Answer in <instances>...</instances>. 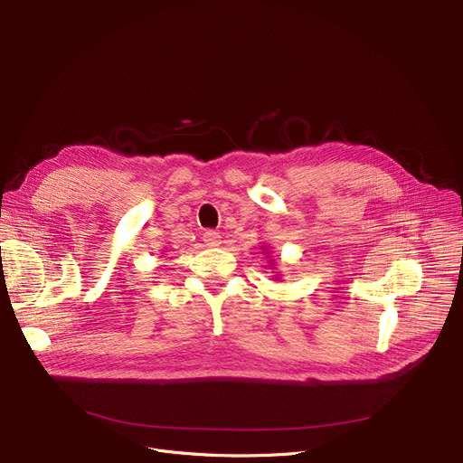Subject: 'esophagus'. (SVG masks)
Here are the masks:
<instances>
[{
    "mask_svg": "<svg viewBox=\"0 0 463 463\" xmlns=\"http://www.w3.org/2000/svg\"><path fill=\"white\" fill-rule=\"evenodd\" d=\"M203 240H204V244H206L208 248H215V246L222 244V234L215 232V231H206V232L203 234Z\"/></svg>",
    "mask_w": 463,
    "mask_h": 463,
    "instance_id": "esophagus-1",
    "label": "esophagus"
}]
</instances>
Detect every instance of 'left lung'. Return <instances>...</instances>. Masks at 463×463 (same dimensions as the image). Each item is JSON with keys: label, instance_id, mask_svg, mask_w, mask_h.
Masks as SVG:
<instances>
[{"label": "left lung", "instance_id": "left-lung-1", "mask_svg": "<svg viewBox=\"0 0 463 463\" xmlns=\"http://www.w3.org/2000/svg\"><path fill=\"white\" fill-rule=\"evenodd\" d=\"M262 248H264V246H262ZM266 255H269V251H266ZM276 279H278V278H276Z\"/></svg>", "mask_w": 463, "mask_h": 463}]
</instances>
